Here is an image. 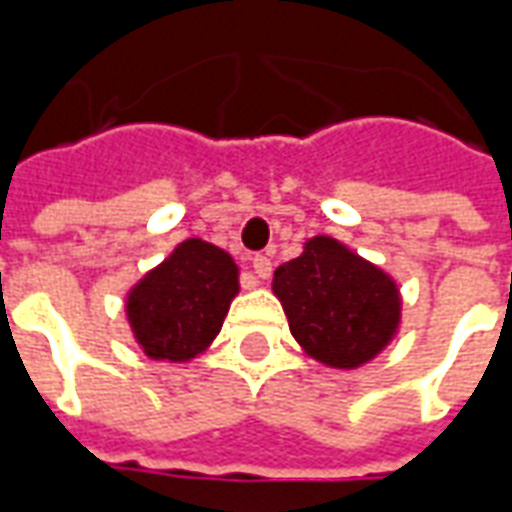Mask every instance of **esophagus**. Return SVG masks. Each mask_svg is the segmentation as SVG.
<instances>
[{"instance_id":"34e87169","label":"esophagus","mask_w":512,"mask_h":512,"mask_svg":"<svg viewBox=\"0 0 512 512\" xmlns=\"http://www.w3.org/2000/svg\"><path fill=\"white\" fill-rule=\"evenodd\" d=\"M252 268H255L257 279L271 277V260H268L266 255H255V260H252Z\"/></svg>"}]
</instances>
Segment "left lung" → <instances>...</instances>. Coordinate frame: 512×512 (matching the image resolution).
Instances as JSON below:
<instances>
[{
    "instance_id": "1",
    "label": "left lung",
    "mask_w": 512,
    "mask_h": 512,
    "mask_svg": "<svg viewBox=\"0 0 512 512\" xmlns=\"http://www.w3.org/2000/svg\"><path fill=\"white\" fill-rule=\"evenodd\" d=\"M290 334L304 354L332 370L370 365L403 323L397 279L332 235H312L271 282Z\"/></svg>"
}]
</instances>
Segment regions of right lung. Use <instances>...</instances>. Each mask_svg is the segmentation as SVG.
Masks as SVG:
<instances>
[{"mask_svg":"<svg viewBox=\"0 0 512 512\" xmlns=\"http://www.w3.org/2000/svg\"><path fill=\"white\" fill-rule=\"evenodd\" d=\"M241 268L222 246L186 238L126 293V321L147 359L183 365L202 356L241 290Z\"/></svg>","mask_w":512,"mask_h":512,"instance_id":"right-lung-1","label":"right lung"}]
</instances>
